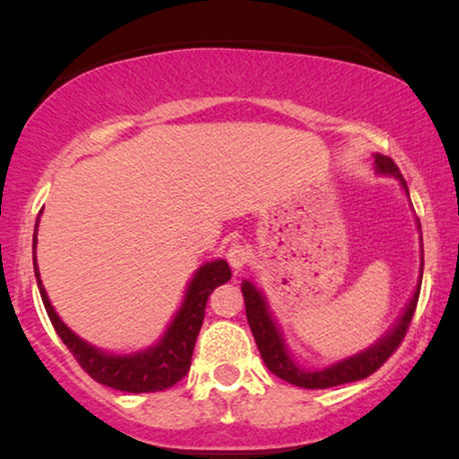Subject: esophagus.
Returning a JSON list of instances; mask_svg holds the SVG:
<instances>
[{"label":"esophagus","instance_id":"obj_1","mask_svg":"<svg viewBox=\"0 0 459 459\" xmlns=\"http://www.w3.org/2000/svg\"><path fill=\"white\" fill-rule=\"evenodd\" d=\"M226 261L230 263V267H233L235 272L244 270L247 261H250V247L241 244V241H233V244L229 246V250H226Z\"/></svg>","mask_w":459,"mask_h":459}]
</instances>
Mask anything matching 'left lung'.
I'll return each mask as SVG.
<instances>
[{
    "instance_id": "8db88e82",
    "label": "left lung",
    "mask_w": 459,
    "mask_h": 459,
    "mask_svg": "<svg viewBox=\"0 0 459 459\" xmlns=\"http://www.w3.org/2000/svg\"><path fill=\"white\" fill-rule=\"evenodd\" d=\"M376 168L382 175H393L402 181L405 192H408V186H405L402 172H399L397 163H394L391 157L386 155H376ZM420 278H423V263H420ZM241 293H244L246 302V317L247 324H250L252 336H255L256 347H259L263 362L270 368L273 376H278L281 380L293 384V386L299 388H330L339 386V384L347 382H358L365 380V377L376 373L384 362L388 360L394 354L399 345H402L405 332L410 328V321L414 317L416 302H419L420 293V281L416 284V291L412 299H410L408 308L402 315V319L397 321V325L384 336L382 341H377L376 345H371L368 350L360 351V354L345 358V360L336 362V365L319 368V371H307V368H299L293 358L289 356L287 347H284V341L278 332L276 324H273L270 310H267L265 299H263L261 291L255 287L250 281L241 282Z\"/></svg>"
}]
</instances>
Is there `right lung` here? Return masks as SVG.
I'll return each instance as SVG.
<instances>
[{"mask_svg": "<svg viewBox=\"0 0 459 459\" xmlns=\"http://www.w3.org/2000/svg\"><path fill=\"white\" fill-rule=\"evenodd\" d=\"M34 273L40 289V298H43V304L47 308V315H49L51 324H54L62 343H65L68 347V351L75 356L79 367H82L94 382L123 393L166 391V388L175 386L178 380H183V377L187 376L189 365H192L196 336L204 319L207 299L212 296L215 287L230 281L229 263L222 259L204 263V265L196 272V276L192 278V282H189L186 299H183L177 317L172 319L170 328H168L166 334L161 336L160 343L146 351H138V354L114 356L105 354V351L97 350V347L88 345L86 341L79 339L75 332L66 328L65 321L56 315L49 298H47L43 282H40L39 267H36V233Z\"/></svg>", "mask_w": 459, "mask_h": 459, "instance_id": "right-lung-1", "label": "right lung"}]
</instances>
